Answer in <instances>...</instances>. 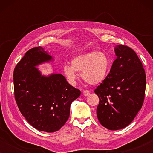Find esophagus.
I'll list each match as a JSON object with an SVG mask.
<instances>
[{"instance_id": "obj_1", "label": "esophagus", "mask_w": 153, "mask_h": 153, "mask_svg": "<svg viewBox=\"0 0 153 153\" xmlns=\"http://www.w3.org/2000/svg\"><path fill=\"white\" fill-rule=\"evenodd\" d=\"M83 93L84 96H88L90 95V91H87V90H85V91H83Z\"/></svg>"}]
</instances>
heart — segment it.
Instances as JSON below:
<instances>
[{"label": "heart", "mask_w": 153, "mask_h": 153, "mask_svg": "<svg viewBox=\"0 0 153 153\" xmlns=\"http://www.w3.org/2000/svg\"><path fill=\"white\" fill-rule=\"evenodd\" d=\"M110 68V60L102 52H91L76 56L71 60V66L65 65V76L74 84L77 79L76 72L81 73L85 82L91 85L101 83L106 79Z\"/></svg>", "instance_id": "1"}]
</instances>
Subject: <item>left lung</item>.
I'll use <instances>...</instances> for the list:
<instances>
[{
    "label": "left lung",
    "mask_w": 153,
    "mask_h": 153,
    "mask_svg": "<svg viewBox=\"0 0 153 153\" xmlns=\"http://www.w3.org/2000/svg\"><path fill=\"white\" fill-rule=\"evenodd\" d=\"M116 59L110 72L95 90L100 99L97 116L110 130L127 127L137 116L145 97L146 76L141 60L130 47H115Z\"/></svg>",
    "instance_id": "8db88e82"
}]
</instances>
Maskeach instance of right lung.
Returning <instances> with one entry per match:
<instances>
[{
	"instance_id": "obj_1",
	"label": "right lung",
	"mask_w": 153,
	"mask_h": 153,
	"mask_svg": "<svg viewBox=\"0 0 153 153\" xmlns=\"http://www.w3.org/2000/svg\"><path fill=\"white\" fill-rule=\"evenodd\" d=\"M52 60L42 47H34L18 62L13 74L14 97L20 112L29 124L46 132L63 126L70 117L71 104L81 95L63 75H42L36 66Z\"/></svg>"
}]
</instances>
